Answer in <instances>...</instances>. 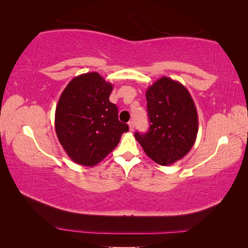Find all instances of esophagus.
<instances>
[{"label": "esophagus", "instance_id": "34e87169", "mask_svg": "<svg viewBox=\"0 0 248 248\" xmlns=\"http://www.w3.org/2000/svg\"><path fill=\"white\" fill-rule=\"evenodd\" d=\"M128 127H129V130H130V131L134 130V128H135L134 121H129V122H128Z\"/></svg>", "mask_w": 248, "mask_h": 248}]
</instances>
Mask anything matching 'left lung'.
Segmentation results:
<instances>
[{"label":"left lung","instance_id":"1","mask_svg":"<svg viewBox=\"0 0 248 248\" xmlns=\"http://www.w3.org/2000/svg\"><path fill=\"white\" fill-rule=\"evenodd\" d=\"M150 130L135 134L143 151L160 166L180 160L194 145L199 115L188 89L167 76L148 87L145 93Z\"/></svg>","mask_w":248,"mask_h":248}]
</instances>
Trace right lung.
<instances>
[{
  "instance_id": "add662e5",
  "label": "right lung",
  "mask_w": 248,
  "mask_h": 248,
  "mask_svg": "<svg viewBox=\"0 0 248 248\" xmlns=\"http://www.w3.org/2000/svg\"><path fill=\"white\" fill-rule=\"evenodd\" d=\"M113 89L97 72L76 76L64 88L55 111L60 144L75 163L93 167L119 144L128 125L120 122L117 106L109 102Z\"/></svg>"
}]
</instances>
